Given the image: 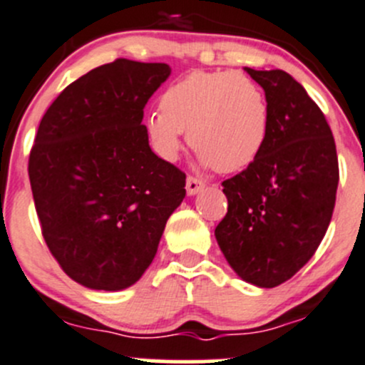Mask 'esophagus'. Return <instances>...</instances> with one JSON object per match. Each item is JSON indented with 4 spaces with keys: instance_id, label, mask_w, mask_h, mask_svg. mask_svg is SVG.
I'll return each instance as SVG.
<instances>
[{
    "instance_id": "34e87169",
    "label": "esophagus",
    "mask_w": 365,
    "mask_h": 365,
    "mask_svg": "<svg viewBox=\"0 0 365 365\" xmlns=\"http://www.w3.org/2000/svg\"><path fill=\"white\" fill-rule=\"evenodd\" d=\"M185 189H187V194H189V196H194V194H197L200 190L205 189V182L203 180L196 178V176H189V178H187Z\"/></svg>"
}]
</instances>
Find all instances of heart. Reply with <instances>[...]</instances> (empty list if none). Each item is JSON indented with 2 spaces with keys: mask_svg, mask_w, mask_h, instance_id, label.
<instances>
[{
  "mask_svg": "<svg viewBox=\"0 0 365 365\" xmlns=\"http://www.w3.org/2000/svg\"><path fill=\"white\" fill-rule=\"evenodd\" d=\"M145 130L164 160H176L183 132L205 165L237 173L259 157L270 132V108L263 90L240 72H192L173 83L150 113Z\"/></svg>",
  "mask_w": 365,
  "mask_h": 365,
  "instance_id": "b5f03b06",
  "label": "heart"
}]
</instances>
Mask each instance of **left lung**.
Returning <instances> with one entry per match:
<instances>
[{
    "label": "left lung",
    "mask_w": 365,
    "mask_h": 365,
    "mask_svg": "<svg viewBox=\"0 0 365 365\" xmlns=\"http://www.w3.org/2000/svg\"><path fill=\"white\" fill-rule=\"evenodd\" d=\"M245 72L264 90L270 132L256 160L222 182L227 213L215 227L238 277L282 284L322 244L336 205L339 164L325 114L284 70Z\"/></svg>",
    "instance_id": "1"
}]
</instances>
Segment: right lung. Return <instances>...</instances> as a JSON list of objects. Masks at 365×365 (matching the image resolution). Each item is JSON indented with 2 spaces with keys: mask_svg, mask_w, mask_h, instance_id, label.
<instances>
[{
  "mask_svg": "<svg viewBox=\"0 0 365 365\" xmlns=\"http://www.w3.org/2000/svg\"><path fill=\"white\" fill-rule=\"evenodd\" d=\"M169 73L120 58L68 84L38 125L28 173L43 240L90 289L138 282L185 197V173L152 152L143 125Z\"/></svg>",
  "mask_w": 365,
  "mask_h": 365,
  "instance_id": "1",
  "label": "right lung"
}]
</instances>
